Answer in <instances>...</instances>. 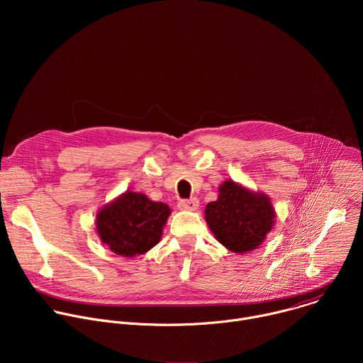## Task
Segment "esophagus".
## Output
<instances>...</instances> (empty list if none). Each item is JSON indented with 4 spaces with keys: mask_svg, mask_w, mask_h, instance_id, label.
I'll use <instances>...</instances> for the list:
<instances>
[{
    "mask_svg": "<svg viewBox=\"0 0 363 363\" xmlns=\"http://www.w3.org/2000/svg\"><path fill=\"white\" fill-rule=\"evenodd\" d=\"M178 206L181 210H186V211H195L199 206V201L198 198H191V199H181L178 202Z\"/></svg>",
    "mask_w": 363,
    "mask_h": 363,
    "instance_id": "obj_1",
    "label": "esophagus"
}]
</instances>
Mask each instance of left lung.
<instances>
[{"label": "left lung", "mask_w": 363, "mask_h": 363, "mask_svg": "<svg viewBox=\"0 0 363 363\" xmlns=\"http://www.w3.org/2000/svg\"><path fill=\"white\" fill-rule=\"evenodd\" d=\"M274 210L263 194H254L233 181L220 186L217 201L205 208V220L216 238L234 252L260 245L274 224Z\"/></svg>", "instance_id": "obj_1"}]
</instances>
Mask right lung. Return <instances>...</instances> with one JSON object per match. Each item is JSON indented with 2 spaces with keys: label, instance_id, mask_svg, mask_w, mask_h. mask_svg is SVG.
<instances>
[{
  "label": "right lung",
  "instance_id": "1",
  "mask_svg": "<svg viewBox=\"0 0 363 363\" xmlns=\"http://www.w3.org/2000/svg\"><path fill=\"white\" fill-rule=\"evenodd\" d=\"M171 214L164 202L128 191L97 214V233L111 250L123 257L143 254L157 245Z\"/></svg>",
  "mask_w": 363,
  "mask_h": 363
}]
</instances>
